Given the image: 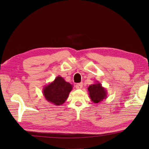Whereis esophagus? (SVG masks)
Instances as JSON below:
<instances>
[{"label":"esophagus","instance_id":"34e87169","mask_svg":"<svg viewBox=\"0 0 149 149\" xmlns=\"http://www.w3.org/2000/svg\"><path fill=\"white\" fill-rule=\"evenodd\" d=\"M83 88V83H78L76 85V88L78 89H80Z\"/></svg>","mask_w":149,"mask_h":149}]
</instances>
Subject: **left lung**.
Masks as SVG:
<instances>
[{"label":"left lung","instance_id":"left-lung-1","mask_svg":"<svg viewBox=\"0 0 149 149\" xmlns=\"http://www.w3.org/2000/svg\"><path fill=\"white\" fill-rule=\"evenodd\" d=\"M88 91L89 98L93 103L98 104L107 98V90L102 86V84L98 81L90 85Z\"/></svg>","mask_w":149,"mask_h":149}]
</instances>
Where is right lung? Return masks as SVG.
Segmentation results:
<instances>
[{
  "mask_svg": "<svg viewBox=\"0 0 149 149\" xmlns=\"http://www.w3.org/2000/svg\"><path fill=\"white\" fill-rule=\"evenodd\" d=\"M72 89L73 85L58 76L53 81L45 86L42 92L48 102L56 106H60L66 101Z\"/></svg>",
  "mask_w": 149,
  "mask_h": 149,
  "instance_id": "right-lung-1",
  "label": "right lung"
}]
</instances>
